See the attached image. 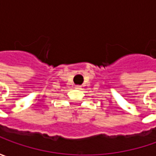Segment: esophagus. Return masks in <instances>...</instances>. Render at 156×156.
I'll return each instance as SVG.
<instances>
[{"instance_id":"obj_1","label":"esophagus","mask_w":156,"mask_h":156,"mask_svg":"<svg viewBox=\"0 0 156 156\" xmlns=\"http://www.w3.org/2000/svg\"><path fill=\"white\" fill-rule=\"evenodd\" d=\"M75 88H76V89H81V87L80 85H76V86H75Z\"/></svg>"}]
</instances>
